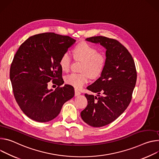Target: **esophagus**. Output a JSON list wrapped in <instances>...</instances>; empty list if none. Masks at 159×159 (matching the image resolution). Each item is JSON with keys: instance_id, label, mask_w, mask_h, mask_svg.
Instances as JSON below:
<instances>
[{"instance_id": "34e87169", "label": "esophagus", "mask_w": 159, "mask_h": 159, "mask_svg": "<svg viewBox=\"0 0 159 159\" xmlns=\"http://www.w3.org/2000/svg\"><path fill=\"white\" fill-rule=\"evenodd\" d=\"M80 94H81V93L80 91H78L77 89H75V95L76 97L79 96Z\"/></svg>"}]
</instances>
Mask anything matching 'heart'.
Returning <instances> with one entry per match:
<instances>
[{
	"label": "heart",
	"mask_w": 159,
	"mask_h": 159,
	"mask_svg": "<svg viewBox=\"0 0 159 159\" xmlns=\"http://www.w3.org/2000/svg\"><path fill=\"white\" fill-rule=\"evenodd\" d=\"M73 55L75 59L83 61L80 68L82 73L69 74L65 77V81L76 89H81L90 81V75L96 78L102 74L105 65V57L99 54L95 47L86 42L78 44L74 48ZM71 62V55L68 52H64L59 60L63 71H69Z\"/></svg>",
	"instance_id": "heart-1"
}]
</instances>
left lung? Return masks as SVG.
<instances>
[{
    "label": "left lung",
    "instance_id": "obj_1",
    "mask_svg": "<svg viewBox=\"0 0 159 159\" xmlns=\"http://www.w3.org/2000/svg\"><path fill=\"white\" fill-rule=\"evenodd\" d=\"M86 40L100 43L106 49V59L100 77L87 87L98 97L84 94L88 105L80 114L86 124L102 127L115 120L128 107L136 82V70L131 54L117 40L102 36Z\"/></svg>",
    "mask_w": 159,
    "mask_h": 159
}]
</instances>
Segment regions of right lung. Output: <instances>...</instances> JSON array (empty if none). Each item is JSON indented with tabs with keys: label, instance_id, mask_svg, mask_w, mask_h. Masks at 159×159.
<instances>
[{
	"label": "right lung",
	"instance_id": "obj_1",
	"mask_svg": "<svg viewBox=\"0 0 159 159\" xmlns=\"http://www.w3.org/2000/svg\"><path fill=\"white\" fill-rule=\"evenodd\" d=\"M76 40L54 33L28 38L16 52L10 68L14 98L23 113L40 122L50 121L60 113L63 104L75 95L73 87L65 84L59 60ZM51 80L59 86L47 89Z\"/></svg>",
	"mask_w": 159,
	"mask_h": 159
}]
</instances>
